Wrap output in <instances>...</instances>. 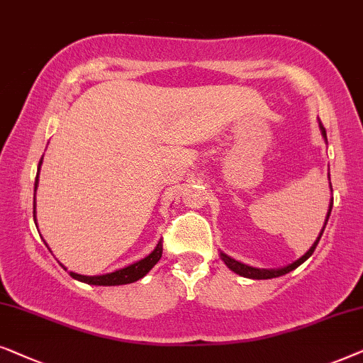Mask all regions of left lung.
I'll return each instance as SVG.
<instances>
[{
	"instance_id": "left-lung-1",
	"label": "left lung",
	"mask_w": 363,
	"mask_h": 363,
	"mask_svg": "<svg viewBox=\"0 0 363 363\" xmlns=\"http://www.w3.org/2000/svg\"><path fill=\"white\" fill-rule=\"evenodd\" d=\"M319 128H320V135H323L324 141L328 143V135H325V128L323 126V123H320V120H319ZM329 181H330V176H329ZM329 184H330V182H329ZM330 191H333V186H330ZM330 211H333V201H330V203H329V211H328V216H325V222H324L323 230H320L319 237L315 238V242L313 243V247H311V248L308 250V252H306V253L303 255V257L298 258V259H296V262H293V263L286 264V267H281V268H255V267H250V264H245V263H242V262H238V259H235V258H232V257H228L227 253H223L222 250H220V258H222V262L225 263L227 267L230 268L233 273H237V274H240V277H243V278H250V279H272V278L283 277V274L293 272V269L298 268L299 264H303V263L306 262V259H308V258L311 257V255L314 253V250H315V247H318L320 237H323L324 228H325V225H328Z\"/></svg>"
}]
</instances>
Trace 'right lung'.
Instances as JSON below:
<instances>
[{"label":"right lung","instance_id":"obj_1","mask_svg":"<svg viewBox=\"0 0 363 363\" xmlns=\"http://www.w3.org/2000/svg\"><path fill=\"white\" fill-rule=\"evenodd\" d=\"M44 157V156H43ZM43 157H40L39 166H38V174H35V182H34V192L38 191L39 187V172H40V164H43ZM34 223L38 225V218H35V194H34ZM48 247V243H45ZM162 257V243L161 240L157 242L155 250L150 255H146L145 258L138 259V262L128 264V267L116 269L113 273H106V274H95V277H86V274H79L74 272H69L70 277L77 281L86 283V284H94V286H120V284H130L135 283L138 279L145 278L147 273L155 268V264L160 262ZM64 267V264H62ZM64 269H67L64 267Z\"/></svg>","mask_w":363,"mask_h":363}]
</instances>
